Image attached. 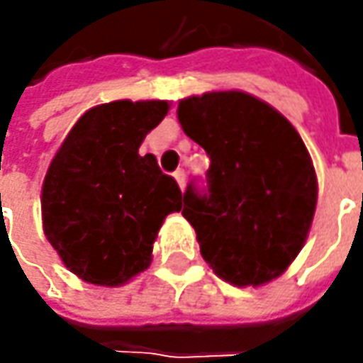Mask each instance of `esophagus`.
<instances>
[{
    "instance_id": "34e87169",
    "label": "esophagus",
    "mask_w": 363,
    "mask_h": 363,
    "mask_svg": "<svg viewBox=\"0 0 363 363\" xmlns=\"http://www.w3.org/2000/svg\"><path fill=\"white\" fill-rule=\"evenodd\" d=\"M174 177H175V182H177V186H179V188L182 189L186 188V172H184V169H177V172L174 174Z\"/></svg>"
}]
</instances>
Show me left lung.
<instances>
[{"instance_id":"left-lung-1","label":"left lung","mask_w":363,"mask_h":363,"mask_svg":"<svg viewBox=\"0 0 363 363\" xmlns=\"http://www.w3.org/2000/svg\"><path fill=\"white\" fill-rule=\"evenodd\" d=\"M177 119L210 157L208 189L188 186L182 210L203 260L236 286L281 277L307 240L317 206L313 161L297 129L240 91L184 99Z\"/></svg>"}]
</instances>
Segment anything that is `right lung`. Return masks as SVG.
Instances as JSON below:
<instances>
[{"instance_id":"1","label":"right lung","mask_w":363,"mask_h":363,"mask_svg":"<svg viewBox=\"0 0 363 363\" xmlns=\"http://www.w3.org/2000/svg\"><path fill=\"white\" fill-rule=\"evenodd\" d=\"M167 101L92 106L66 135L42 186V224L66 269L92 285H125L151 264L167 214L182 191L155 155H139Z\"/></svg>"}]
</instances>
